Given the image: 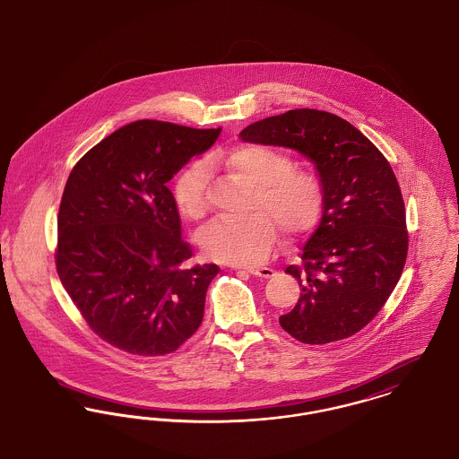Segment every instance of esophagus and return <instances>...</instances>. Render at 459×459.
<instances>
[{
  "label": "esophagus",
  "instance_id": "esophagus-1",
  "mask_svg": "<svg viewBox=\"0 0 459 459\" xmlns=\"http://www.w3.org/2000/svg\"><path fill=\"white\" fill-rule=\"evenodd\" d=\"M247 273L249 274H253V276H256V278H273L274 276V269H271V267H247Z\"/></svg>",
  "mask_w": 459,
  "mask_h": 459
}]
</instances>
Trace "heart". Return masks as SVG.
Masks as SVG:
<instances>
[{
	"mask_svg": "<svg viewBox=\"0 0 459 459\" xmlns=\"http://www.w3.org/2000/svg\"><path fill=\"white\" fill-rule=\"evenodd\" d=\"M212 162L247 178L255 186L247 216H221L199 236L204 253L223 264L249 265L260 262L276 239L278 225L286 234L311 230L321 218L325 188L316 173L293 168V160L264 144H241L212 157ZM210 169L194 160L175 179L178 210L190 220H201L208 208Z\"/></svg>",
	"mask_w": 459,
	"mask_h": 459,
	"instance_id": "b5f03b06",
	"label": "heart"
}]
</instances>
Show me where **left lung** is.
Instances as JSON below:
<instances>
[{
	"instance_id": "8db88e82",
	"label": "left lung",
	"mask_w": 459,
	"mask_h": 459,
	"mask_svg": "<svg viewBox=\"0 0 459 459\" xmlns=\"http://www.w3.org/2000/svg\"><path fill=\"white\" fill-rule=\"evenodd\" d=\"M239 136L300 152L325 188L302 265L284 271L300 284V297L280 317L282 330L304 344L351 337L386 304L409 249L405 204L386 157L348 120L309 108L258 120Z\"/></svg>"
}]
</instances>
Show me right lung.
I'll return each mask as SVG.
<instances>
[{
    "label": "right lung",
    "mask_w": 459,
    "mask_h": 459,
    "mask_svg": "<svg viewBox=\"0 0 459 459\" xmlns=\"http://www.w3.org/2000/svg\"><path fill=\"white\" fill-rule=\"evenodd\" d=\"M218 129L138 120L91 148L66 181L56 267L96 335L140 356L173 353L201 326L214 264L192 247L168 181L206 152Z\"/></svg>",
    "instance_id": "right-lung-1"
}]
</instances>
